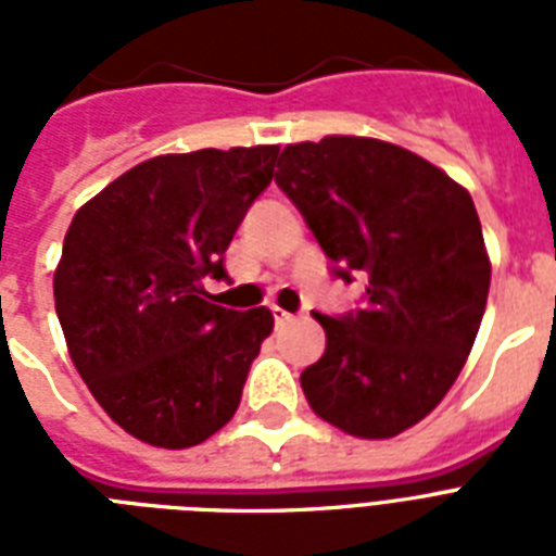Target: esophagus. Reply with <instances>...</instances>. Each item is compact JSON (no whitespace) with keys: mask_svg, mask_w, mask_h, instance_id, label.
<instances>
[{"mask_svg":"<svg viewBox=\"0 0 556 556\" xmlns=\"http://www.w3.org/2000/svg\"><path fill=\"white\" fill-rule=\"evenodd\" d=\"M270 317H274V326H286V323L294 320V314H288L286 308H277V305L270 308Z\"/></svg>","mask_w":556,"mask_h":556,"instance_id":"obj_1","label":"esophagus"}]
</instances>
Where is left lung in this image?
<instances>
[{
	"instance_id": "1",
	"label": "left lung",
	"mask_w": 556,
	"mask_h": 556,
	"mask_svg": "<svg viewBox=\"0 0 556 556\" xmlns=\"http://www.w3.org/2000/svg\"><path fill=\"white\" fill-rule=\"evenodd\" d=\"M277 167L331 277L366 279L357 308L314 314L326 352L300 375L305 397L349 435L392 439L439 406L473 349L491 288L473 199L375 138L291 143Z\"/></svg>"
}]
</instances>
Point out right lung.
Here are the masks:
<instances>
[{"mask_svg": "<svg viewBox=\"0 0 556 556\" xmlns=\"http://www.w3.org/2000/svg\"><path fill=\"white\" fill-rule=\"evenodd\" d=\"M277 155H159L77 210L54 274L56 317L91 395L135 439L192 447L233 418L274 317L216 305L204 279H227V244Z\"/></svg>", "mask_w": 556, "mask_h": 556, "instance_id": "right-lung-1", "label": "right lung"}]
</instances>
